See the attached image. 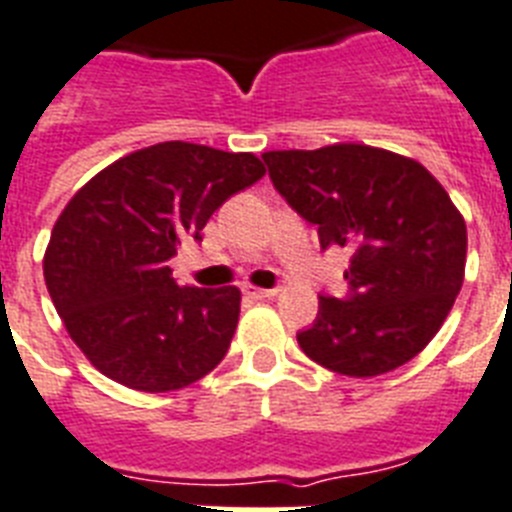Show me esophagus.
Returning <instances> with one entry per match:
<instances>
[{"label": "esophagus", "instance_id": "esophagus-1", "mask_svg": "<svg viewBox=\"0 0 512 512\" xmlns=\"http://www.w3.org/2000/svg\"><path fill=\"white\" fill-rule=\"evenodd\" d=\"M278 289H260V286H244V294H247L249 299H270V297H276Z\"/></svg>", "mask_w": 512, "mask_h": 512}]
</instances>
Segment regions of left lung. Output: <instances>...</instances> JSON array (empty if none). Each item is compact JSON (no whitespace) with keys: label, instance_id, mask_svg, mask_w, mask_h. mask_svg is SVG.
Returning <instances> with one entry per match:
<instances>
[{"label":"left lung","instance_id":"8db88e82","mask_svg":"<svg viewBox=\"0 0 512 512\" xmlns=\"http://www.w3.org/2000/svg\"><path fill=\"white\" fill-rule=\"evenodd\" d=\"M263 160L286 205L318 226L321 249L352 252L347 294L318 297L313 326L297 331L302 352L355 378L413 360L463 286L468 234L450 194L421 162L365 144Z\"/></svg>","mask_w":512,"mask_h":512}]
</instances>
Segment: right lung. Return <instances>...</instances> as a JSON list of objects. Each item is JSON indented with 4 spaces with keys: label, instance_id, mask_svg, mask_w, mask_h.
Returning a JSON list of instances; mask_svg holds the SVG:
<instances>
[{
    "label": "right lung",
    "instance_id": "1",
    "mask_svg": "<svg viewBox=\"0 0 512 512\" xmlns=\"http://www.w3.org/2000/svg\"><path fill=\"white\" fill-rule=\"evenodd\" d=\"M265 176L249 152L162 141L112 162L52 228L44 278L70 339L97 371L139 392L194 384L226 357L236 286H178L168 260L226 199Z\"/></svg>",
    "mask_w": 512,
    "mask_h": 512
}]
</instances>
